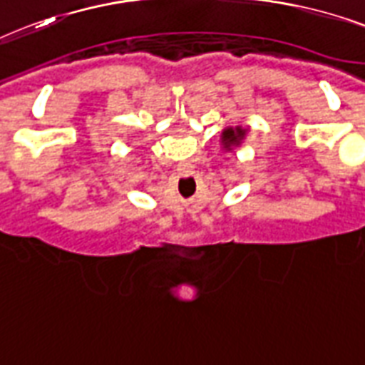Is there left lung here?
Masks as SVG:
<instances>
[{
  "label": "left lung",
  "instance_id": "1",
  "mask_svg": "<svg viewBox=\"0 0 365 365\" xmlns=\"http://www.w3.org/2000/svg\"><path fill=\"white\" fill-rule=\"evenodd\" d=\"M245 138V130L241 126L237 128H226L222 132V145L226 151H232L233 147H237L241 143V139Z\"/></svg>",
  "mask_w": 365,
  "mask_h": 365
}]
</instances>
